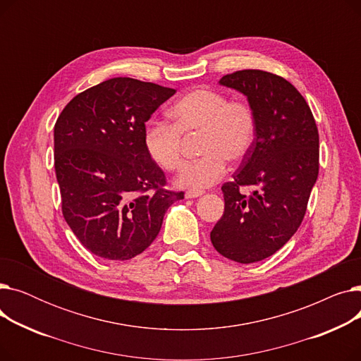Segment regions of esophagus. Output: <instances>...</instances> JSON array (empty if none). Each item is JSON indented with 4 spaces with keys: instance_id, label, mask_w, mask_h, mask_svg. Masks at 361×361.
<instances>
[{
    "instance_id": "esophagus-1",
    "label": "esophagus",
    "mask_w": 361,
    "mask_h": 361,
    "mask_svg": "<svg viewBox=\"0 0 361 361\" xmlns=\"http://www.w3.org/2000/svg\"><path fill=\"white\" fill-rule=\"evenodd\" d=\"M202 195H203L202 190H188V192L185 193V197H187V199H195V197H199V196H202Z\"/></svg>"
}]
</instances>
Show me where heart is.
Masks as SVG:
<instances>
[{"label":"heart","instance_id":"obj_1","mask_svg":"<svg viewBox=\"0 0 361 361\" xmlns=\"http://www.w3.org/2000/svg\"><path fill=\"white\" fill-rule=\"evenodd\" d=\"M173 124L154 121L145 130L149 157L165 171H178L185 164L184 137L199 136L203 155L188 165L177 183L181 187L206 188L218 183L226 161L240 162L252 150L257 118L253 106L243 99H228L221 90L197 87L169 109Z\"/></svg>","mask_w":361,"mask_h":361}]
</instances>
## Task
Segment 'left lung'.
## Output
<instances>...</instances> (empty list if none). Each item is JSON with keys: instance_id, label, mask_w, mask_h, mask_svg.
Segmentation results:
<instances>
[{"instance_id": "left-lung-1", "label": "left lung", "mask_w": 361, "mask_h": 361, "mask_svg": "<svg viewBox=\"0 0 361 361\" xmlns=\"http://www.w3.org/2000/svg\"><path fill=\"white\" fill-rule=\"evenodd\" d=\"M221 85L247 97L257 133L233 181L222 184L224 215L211 241L226 259L255 263L278 252L306 215L319 174V131L306 99L278 74L238 70ZM244 186L252 187L250 195Z\"/></svg>"}]
</instances>
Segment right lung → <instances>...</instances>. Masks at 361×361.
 Wrapping results in <instances>:
<instances>
[{
  "mask_svg": "<svg viewBox=\"0 0 361 361\" xmlns=\"http://www.w3.org/2000/svg\"><path fill=\"white\" fill-rule=\"evenodd\" d=\"M176 89L130 78L89 87L54 127V165L66 222L85 247L123 262L145 252L184 192L165 188L147 154L145 123Z\"/></svg>",
  "mask_w": 361,
  "mask_h": 361,
  "instance_id": "add662e5",
  "label": "right lung"
}]
</instances>
